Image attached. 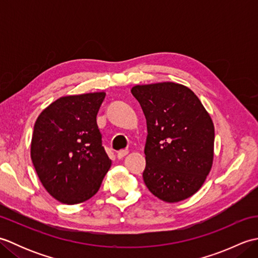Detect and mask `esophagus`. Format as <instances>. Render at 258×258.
I'll return each instance as SVG.
<instances>
[{"instance_id": "34e87169", "label": "esophagus", "mask_w": 258, "mask_h": 258, "mask_svg": "<svg viewBox=\"0 0 258 258\" xmlns=\"http://www.w3.org/2000/svg\"><path fill=\"white\" fill-rule=\"evenodd\" d=\"M127 154H128V150H120L117 153V158H118V160H122V158L125 157Z\"/></svg>"}]
</instances>
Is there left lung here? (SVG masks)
Listing matches in <instances>:
<instances>
[{
  "label": "left lung",
  "instance_id": "8db88e82",
  "mask_svg": "<svg viewBox=\"0 0 258 258\" xmlns=\"http://www.w3.org/2000/svg\"><path fill=\"white\" fill-rule=\"evenodd\" d=\"M132 94L146 117L144 183L167 203L188 199L213 165L214 124L194 92L173 82L136 85Z\"/></svg>",
  "mask_w": 258,
  "mask_h": 258
}]
</instances>
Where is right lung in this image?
Here are the masks:
<instances>
[{"label":"right lung","instance_id":"obj_1","mask_svg":"<svg viewBox=\"0 0 258 258\" xmlns=\"http://www.w3.org/2000/svg\"><path fill=\"white\" fill-rule=\"evenodd\" d=\"M104 92L59 97L38 117L31 158L45 189L68 205L90 200L111 167L96 115Z\"/></svg>","mask_w":258,"mask_h":258}]
</instances>
